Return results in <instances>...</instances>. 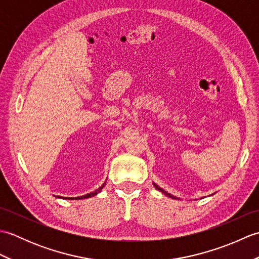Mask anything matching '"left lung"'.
<instances>
[{"label":"left lung","instance_id":"8db88e82","mask_svg":"<svg viewBox=\"0 0 259 259\" xmlns=\"http://www.w3.org/2000/svg\"><path fill=\"white\" fill-rule=\"evenodd\" d=\"M153 186H155L156 187V188L158 189V190H160L161 192H162V194H164V195H166V196H168V197H171V198H174V199H177V198H176V197H174V196H171V195H170V194H168V192L167 191H164L163 189H161L160 188V187H158L156 184H153Z\"/></svg>","mask_w":259,"mask_h":259}]
</instances>
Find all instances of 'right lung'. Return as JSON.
Returning <instances> with one entry per match:
<instances>
[{
  "instance_id": "right-lung-1",
  "label": "right lung",
  "mask_w": 259,
  "mask_h": 259,
  "mask_svg": "<svg viewBox=\"0 0 259 259\" xmlns=\"http://www.w3.org/2000/svg\"><path fill=\"white\" fill-rule=\"evenodd\" d=\"M104 185H106V184H103L101 187H99V188H98L96 191L90 192V194H88V195H85V196L75 197V198H73V197H71V198H67V197H65L64 199H76V200H79V199H85V198H90V197H93V196H96L97 194H99V192H100V191L102 190V188H103V187H104ZM61 198H62V197H61Z\"/></svg>"
}]
</instances>
